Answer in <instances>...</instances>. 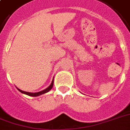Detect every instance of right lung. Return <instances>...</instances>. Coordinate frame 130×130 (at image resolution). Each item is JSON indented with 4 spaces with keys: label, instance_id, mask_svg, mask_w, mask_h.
Instances as JSON below:
<instances>
[{
    "label": "right lung",
    "instance_id": "obj_1",
    "mask_svg": "<svg viewBox=\"0 0 130 130\" xmlns=\"http://www.w3.org/2000/svg\"><path fill=\"white\" fill-rule=\"evenodd\" d=\"M53 81H54V80L53 79V81H52V83H51V84L47 88H46L45 90H42V91L38 92H36V93L27 92H25V91L21 90H19V88H17V90H18L19 92H21V93H23V94L28 95V96H40V95L43 94H44V93L48 92V91L51 90V89H52V88H53Z\"/></svg>",
    "mask_w": 130,
    "mask_h": 130
}]
</instances>
